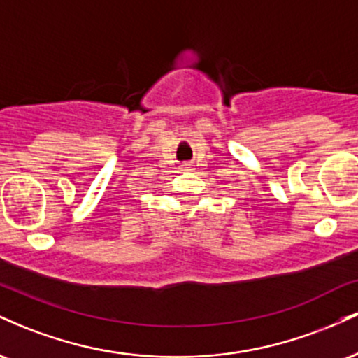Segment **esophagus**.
Wrapping results in <instances>:
<instances>
[{
	"mask_svg": "<svg viewBox=\"0 0 358 358\" xmlns=\"http://www.w3.org/2000/svg\"><path fill=\"white\" fill-rule=\"evenodd\" d=\"M183 170H192V163H185Z\"/></svg>",
	"mask_w": 358,
	"mask_h": 358,
	"instance_id": "1",
	"label": "esophagus"
}]
</instances>
